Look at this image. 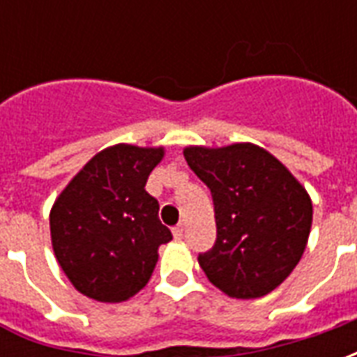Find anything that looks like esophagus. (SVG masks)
Masks as SVG:
<instances>
[{
  "label": "esophagus",
  "instance_id": "1",
  "mask_svg": "<svg viewBox=\"0 0 357 357\" xmlns=\"http://www.w3.org/2000/svg\"><path fill=\"white\" fill-rule=\"evenodd\" d=\"M172 233H174V237L176 239H183V225H176L174 229H172Z\"/></svg>",
  "mask_w": 357,
  "mask_h": 357
}]
</instances>
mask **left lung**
I'll list each match as a JSON object with an SVG mask.
<instances>
[{"label":"left lung","instance_id":"obj_1","mask_svg":"<svg viewBox=\"0 0 357 357\" xmlns=\"http://www.w3.org/2000/svg\"><path fill=\"white\" fill-rule=\"evenodd\" d=\"M189 168L214 201L216 243L199 255L208 281L231 298H260L283 283L304 255L312 199L298 179L252 143L185 147Z\"/></svg>","mask_w":357,"mask_h":357}]
</instances>
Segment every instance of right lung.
I'll return each instance as SVG.
<instances>
[{"label": "right lung", "instance_id": "obj_1", "mask_svg": "<svg viewBox=\"0 0 357 357\" xmlns=\"http://www.w3.org/2000/svg\"><path fill=\"white\" fill-rule=\"evenodd\" d=\"M162 147L118 143L105 149L63 189L50 214L59 266L76 291L124 302L149 283L158 247L172 241L158 201L145 191Z\"/></svg>", "mask_w": 357, "mask_h": 357}]
</instances>
